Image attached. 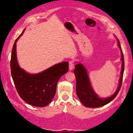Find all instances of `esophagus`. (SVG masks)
<instances>
[{
  "label": "esophagus",
  "mask_w": 133,
  "mask_h": 133,
  "mask_svg": "<svg viewBox=\"0 0 133 133\" xmlns=\"http://www.w3.org/2000/svg\"><path fill=\"white\" fill-rule=\"evenodd\" d=\"M74 62L73 61H70L69 62V70H73V69L74 68Z\"/></svg>",
  "instance_id": "esophagus-1"
}]
</instances>
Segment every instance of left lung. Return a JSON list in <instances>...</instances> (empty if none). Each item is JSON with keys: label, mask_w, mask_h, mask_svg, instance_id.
Instances as JSON below:
<instances>
[{"label": "left lung", "mask_w": 133, "mask_h": 133, "mask_svg": "<svg viewBox=\"0 0 133 133\" xmlns=\"http://www.w3.org/2000/svg\"><path fill=\"white\" fill-rule=\"evenodd\" d=\"M117 42L118 46L119 48L120 51H121L122 55L121 61L122 64L121 75H120V77L119 78L117 89H116L114 93L109 97L105 98H100L98 94L95 93L93 88H92L89 75L88 74V72L85 67L82 63H78L75 65L74 73L76 80V94H77L80 102L86 107L99 108L103 107L112 101L118 94L122 85L123 80L124 70V60L122 48L120 46V42L118 39Z\"/></svg>", "instance_id": "8db88e82"}]
</instances>
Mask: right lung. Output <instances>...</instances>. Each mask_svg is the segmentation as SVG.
Here are the masks:
<instances>
[{
  "instance_id": "add662e5",
  "label": "right lung",
  "mask_w": 133,
  "mask_h": 133,
  "mask_svg": "<svg viewBox=\"0 0 133 133\" xmlns=\"http://www.w3.org/2000/svg\"><path fill=\"white\" fill-rule=\"evenodd\" d=\"M25 29L15 40L11 52V74L19 96L28 104L44 107L51 103L56 92L57 83L69 70V63L63 62L37 74H30L20 67L17 58V42Z\"/></svg>"
}]
</instances>
